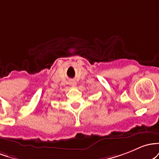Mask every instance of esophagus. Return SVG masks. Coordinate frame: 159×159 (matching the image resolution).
I'll return each instance as SVG.
<instances>
[{"label": "esophagus", "instance_id": "obj_1", "mask_svg": "<svg viewBox=\"0 0 159 159\" xmlns=\"http://www.w3.org/2000/svg\"><path fill=\"white\" fill-rule=\"evenodd\" d=\"M70 83V85H72V86H75V85H76V82H75L74 80H70V83Z\"/></svg>", "mask_w": 159, "mask_h": 159}]
</instances>
